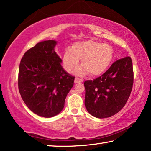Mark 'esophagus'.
<instances>
[{
  "mask_svg": "<svg viewBox=\"0 0 151 151\" xmlns=\"http://www.w3.org/2000/svg\"><path fill=\"white\" fill-rule=\"evenodd\" d=\"M83 80L81 79V78H75V83H82Z\"/></svg>",
  "mask_w": 151,
  "mask_h": 151,
  "instance_id": "obj_1",
  "label": "esophagus"
}]
</instances>
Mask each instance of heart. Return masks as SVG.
<instances>
[{
	"mask_svg": "<svg viewBox=\"0 0 151 151\" xmlns=\"http://www.w3.org/2000/svg\"><path fill=\"white\" fill-rule=\"evenodd\" d=\"M113 57L114 50L111 46L88 40L76 42L73 48H66L62 62L65 70L71 73L81 59L82 65L76 70V75L83 76L90 73L92 76H99L108 68Z\"/></svg>",
	"mask_w": 151,
	"mask_h": 151,
	"instance_id": "heart-1",
	"label": "heart"
}]
</instances>
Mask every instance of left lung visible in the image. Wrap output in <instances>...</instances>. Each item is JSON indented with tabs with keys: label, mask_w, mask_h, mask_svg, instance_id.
<instances>
[{
	"label": "left lung",
	"mask_w": 151,
	"mask_h": 151,
	"mask_svg": "<svg viewBox=\"0 0 151 151\" xmlns=\"http://www.w3.org/2000/svg\"><path fill=\"white\" fill-rule=\"evenodd\" d=\"M133 83L130 57L118 59L99 77L84 82L85 106L98 118L111 117L122 109L130 96Z\"/></svg>",
	"instance_id": "8db88e82"
}]
</instances>
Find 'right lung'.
I'll use <instances>...</instances> for the list:
<instances>
[{
    "instance_id": "1",
    "label": "right lung",
    "mask_w": 151,
    "mask_h": 151,
    "mask_svg": "<svg viewBox=\"0 0 151 151\" xmlns=\"http://www.w3.org/2000/svg\"><path fill=\"white\" fill-rule=\"evenodd\" d=\"M55 40L37 43L25 52L18 73V89L27 107L44 118L59 114L73 87L75 76L63 68Z\"/></svg>"
}]
</instances>
